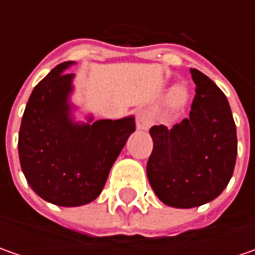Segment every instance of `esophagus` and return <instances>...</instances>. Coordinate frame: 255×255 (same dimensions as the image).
Masks as SVG:
<instances>
[{
    "label": "esophagus",
    "mask_w": 255,
    "mask_h": 255,
    "mask_svg": "<svg viewBox=\"0 0 255 255\" xmlns=\"http://www.w3.org/2000/svg\"><path fill=\"white\" fill-rule=\"evenodd\" d=\"M153 123V115L149 109H139L136 112V125L137 129L147 130Z\"/></svg>",
    "instance_id": "34e87169"
}]
</instances>
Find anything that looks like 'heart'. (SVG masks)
<instances>
[{"instance_id":"obj_1","label":"heart","mask_w":255,"mask_h":255,"mask_svg":"<svg viewBox=\"0 0 255 255\" xmlns=\"http://www.w3.org/2000/svg\"><path fill=\"white\" fill-rule=\"evenodd\" d=\"M184 101H186V91H184V88H181V86L174 88L170 93L171 105H173V106H180Z\"/></svg>"}]
</instances>
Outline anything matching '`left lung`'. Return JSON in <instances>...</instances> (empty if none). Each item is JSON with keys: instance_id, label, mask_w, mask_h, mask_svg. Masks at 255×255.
I'll use <instances>...</instances> for the list:
<instances>
[{"instance_id": "8db88e82", "label": "left lung", "mask_w": 255, "mask_h": 255, "mask_svg": "<svg viewBox=\"0 0 255 255\" xmlns=\"http://www.w3.org/2000/svg\"><path fill=\"white\" fill-rule=\"evenodd\" d=\"M190 74L196 84L190 115L171 129L152 126L153 150L146 166L156 196L179 209L220 196L237 157L236 123L226 95L200 71Z\"/></svg>"}]
</instances>
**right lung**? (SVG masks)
Wrapping results in <instances>:
<instances>
[{
	"label": "right lung",
	"mask_w": 255,
	"mask_h": 255,
	"mask_svg": "<svg viewBox=\"0 0 255 255\" xmlns=\"http://www.w3.org/2000/svg\"><path fill=\"white\" fill-rule=\"evenodd\" d=\"M72 64L55 66L35 86L18 137L26 181L39 197L64 207L82 206L101 194L112 164L136 129L133 116L92 125L72 122L68 96L74 74L65 72Z\"/></svg>",
	"instance_id": "add662e5"
}]
</instances>
